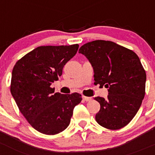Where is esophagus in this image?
Here are the masks:
<instances>
[{"mask_svg":"<svg viewBox=\"0 0 155 155\" xmlns=\"http://www.w3.org/2000/svg\"><path fill=\"white\" fill-rule=\"evenodd\" d=\"M83 99H84V101H86V102H90V101H91V97H82Z\"/></svg>","mask_w":155,"mask_h":155,"instance_id":"34e87169","label":"esophagus"}]
</instances>
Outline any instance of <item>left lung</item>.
<instances>
[{
	"mask_svg": "<svg viewBox=\"0 0 155 155\" xmlns=\"http://www.w3.org/2000/svg\"><path fill=\"white\" fill-rule=\"evenodd\" d=\"M79 53L94 68V84L108 88L106 99L94 98L100 104L96 121L107 129L123 128L137 113L145 97L146 74L139 57L129 49L104 40L84 44Z\"/></svg>",
	"mask_w": 155,
	"mask_h": 155,
	"instance_id": "left-lung-1",
	"label": "left lung"
}]
</instances>
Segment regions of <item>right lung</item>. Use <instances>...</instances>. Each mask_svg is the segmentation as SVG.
Here are the masks:
<instances>
[{
  "label": "right lung",
  "instance_id": "obj_1",
  "mask_svg": "<svg viewBox=\"0 0 155 155\" xmlns=\"http://www.w3.org/2000/svg\"><path fill=\"white\" fill-rule=\"evenodd\" d=\"M79 45L41 46L15 64L10 91L21 113L39 132L54 135L68 128L73 108L82 101L78 93H55L50 85L77 53Z\"/></svg>",
  "mask_w": 155,
  "mask_h": 155
}]
</instances>
